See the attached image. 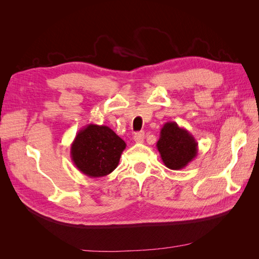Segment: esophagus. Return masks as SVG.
Segmentation results:
<instances>
[{
	"label": "esophagus",
	"instance_id": "esophagus-1",
	"mask_svg": "<svg viewBox=\"0 0 259 259\" xmlns=\"http://www.w3.org/2000/svg\"><path fill=\"white\" fill-rule=\"evenodd\" d=\"M145 138V133L144 132H138L134 135V140L136 143H143Z\"/></svg>",
	"mask_w": 259,
	"mask_h": 259
}]
</instances>
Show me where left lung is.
Instances as JSON below:
<instances>
[{
  "label": "left lung",
  "instance_id": "left-lung-1",
  "mask_svg": "<svg viewBox=\"0 0 259 259\" xmlns=\"http://www.w3.org/2000/svg\"><path fill=\"white\" fill-rule=\"evenodd\" d=\"M164 165L179 170L186 167L198 154V143L186 128L176 122H166L160 132L156 143Z\"/></svg>",
  "mask_w": 259,
  "mask_h": 259
}]
</instances>
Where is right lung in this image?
Listing matches in <instances>:
<instances>
[{
    "label": "right lung",
    "instance_id": "add662e5",
    "mask_svg": "<svg viewBox=\"0 0 259 259\" xmlns=\"http://www.w3.org/2000/svg\"><path fill=\"white\" fill-rule=\"evenodd\" d=\"M126 148L124 140L106 125L89 124L79 131L70 154L75 167L90 178L107 176L119 165Z\"/></svg>",
    "mask_w": 259,
    "mask_h": 259
}]
</instances>
